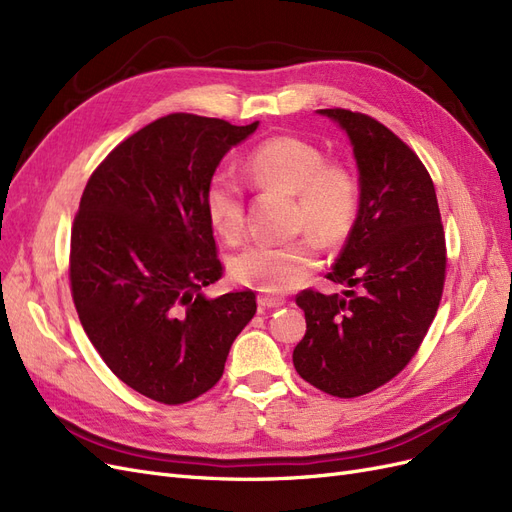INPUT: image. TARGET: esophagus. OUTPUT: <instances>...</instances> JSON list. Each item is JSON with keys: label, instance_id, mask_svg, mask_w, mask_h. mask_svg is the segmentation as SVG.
<instances>
[{"label": "esophagus", "instance_id": "obj_1", "mask_svg": "<svg viewBox=\"0 0 512 512\" xmlns=\"http://www.w3.org/2000/svg\"><path fill=\"white\" fill-rule=\"evenodd\" d=\"M284 299L280 297H271V294H258V307L260 309H273V307H282Z\"/></svg>", "mask_w": 512, "mask_h": 512}]
</instances>
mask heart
Listing matches in <instances>:
<instances>
[{"mask_svg": "<svg viewBox=\"0 0 512 512\" xmlns=\"http://www.w3.org/2000/svg\"><path fill=\"white\" fill-rule=\"evenodd\" d=\"M243 173L258 188L294 194L292 226L305 230L284 243H254L230 260L239 284L269 294L301 286L320 265V241L344 243L359 222L361 185L342 162L324 160V151L299 136L280 134L258 143L243 160ZM207 220L228 243L245 232V194L230 173L209 177L203 192Z\"/></svg>", "mask_w": 512, "mask_h": 512, "instance_id": "obj_1", "label": "heart"}]
</instances>
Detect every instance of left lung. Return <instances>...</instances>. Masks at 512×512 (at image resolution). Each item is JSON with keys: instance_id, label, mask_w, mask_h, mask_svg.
<instances>
[{"instance_id": "1", "label": "left lung", "mask_w": 512, "mask_h": 512, "mask_svg": "<svg viewBox=\"0 0 512 512\" xmlns=\"http://www.w3.org/2000/svg\"><path fill=\"white\" fill-rule=\"evenodd\" d=\"M354 149L361 213L327 280L342 294H297L307 331L292 352L299 376L333 397H361L404 369L436 318L446 280V241L425 164L365 113L320 108Z\"/></svg>"}]
</instances>
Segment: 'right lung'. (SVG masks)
<instances>
[{
  "mask_svg": "<svg viewBox=\"0 0 512 512\" xmlns=\"http://www.w3.org/2000/svg\"><path fill=\"white\" fill-rule=\"evenodd\" d=\"M258 128L173 113L121 141L91 173L70 237L76 314L130 389L179 406L213 389L256 314L252 290L207 299L224 275L203 192Z\"/></svg>",
  "mask_w": 512,
  "mask_h": 512,
  "instance_id": "right-lung-1",
  "label": "right lung"
}]
</instances>
